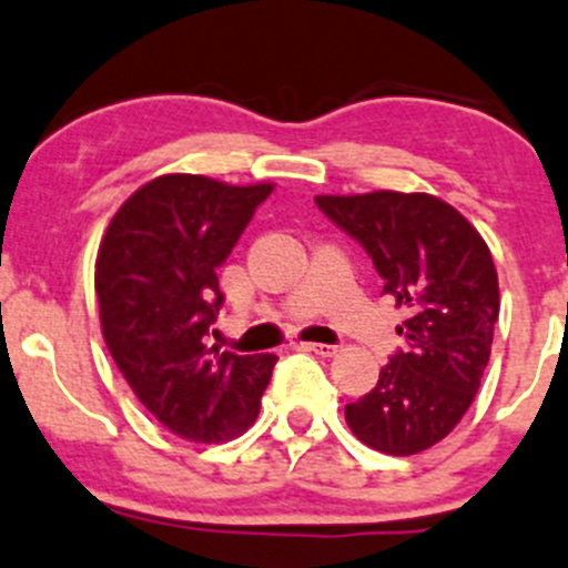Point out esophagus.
I'll list each match as a JSON object with an SVG mask.
<instances>
[{
  "label": "esophagus",
  "instance_id": "esophagus-1",
  "mask_svg": "<svg viewBox=\"0 0 568 568\" xmlns=\"http://www.w3.org/2000/svg\"><path fill=\"white\" fill-rule=\"evenodd\" d=\"M302 351H310V354H318V356H332L337 351V345L329 343H300Z\"/></svg>",
  "mask_w": 568,
  "mask_h": 568
}]
</instances>
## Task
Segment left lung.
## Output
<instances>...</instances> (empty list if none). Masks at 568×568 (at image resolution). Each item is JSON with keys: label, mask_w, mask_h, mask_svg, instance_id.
Returning a JSON list of instances; mask_svg holds the SVG:
<instances>
[{"label": "left lung", "mask_w": 568, "mask_h": 568, "mask_svg": "<svg viewBox=\"0 0 568 568\" xmlns=\"http://www.w3.org/2000/svg\"><path fill=\"white\" fill-rule=\"evenodd\" d=\"M315 204L367 250L384 294L408 310L397 326L408 348L384 364L373 392L345 405V422L369 449L419 455L479 392L500 310L493 255L455 206L429 193L315 195Z\"/></svg>", "instance_id": "1"}]
</instances>
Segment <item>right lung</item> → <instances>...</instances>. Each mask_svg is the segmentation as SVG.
<instances>
[{
    "mask_svg": "<svg viewBox=\"0 0 568 568\" xmlns=\"http://www.w3.org/2000/svg\"><path fill=\"white\" fill-rule=\"evenodd\" d=\"M272 190L163 174L119 206L100 239L105 345L143 408L193 444H225L253 425L277 362L206 345L223 304L217 266Z\"/></svg>",
    "mask_w": 568,
    "mask_h": 568,
    "instance_id": "obj_1",
    "label": "right lung"
}]
</instances>
